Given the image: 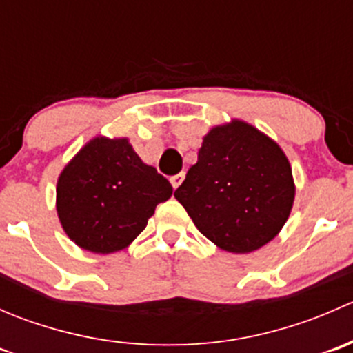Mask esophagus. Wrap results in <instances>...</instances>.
<instances>
[{
    "mask_svg": "<svg viewBox=\"0 0 353 353\" xmlns=\"http://www.w3.org/2000/svg\"><path fill=\"white\" fill-rule=\"evenodd\" d=\"M183 181H184V172H179V174H176V176L170 177V184H172L174 190H176V188H179Z\"/></svg>",
    "mask_w": 353,
    "mask_h": 353,
    "instance_id": "obj_1",
    "label": "esophagus"
}]
</instances>
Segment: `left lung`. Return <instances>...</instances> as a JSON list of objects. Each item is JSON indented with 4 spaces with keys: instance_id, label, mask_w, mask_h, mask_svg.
Returning a JSON list of instances; mask_svg holds the SVG:
<instances>
[{
    "instance_id": "8db88e82",
    "label": "left lung",
    "mask_w": 353,
    "mask_h": 353,
    "mask_svg": "<svg viewBox=\"0 0 353 353\" xmlns=\"http://www.w3.org/2000/svg\"><path fill=\"white\" fill-rule=\"evenodd\" d=\"M282 148L243 121L216 126L174 196L199 232L229 252H251L273 239L294 203Z\"/></svg>"
}]
</instances>
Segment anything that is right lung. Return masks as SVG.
Wrapping results in <instances>:
<instances>
[{
	"label": "right lung",
	"instance_id": "right-lung-1",
	"mask_svg": "<svg viewBox=\"0 0 353 353\" xmlns=\"http://www.w3.org/2000/svg\"><path fill=\"white\" fill-rule=\"evenodd\" d=\"M58 215L65 232L92 252L126 248L172 196L169 181L134 154L126 138H95L58 181Z\"/></svg>",
	"mask_w": 353,
	"mask_h": 353
}]
</instances>
